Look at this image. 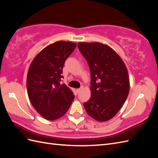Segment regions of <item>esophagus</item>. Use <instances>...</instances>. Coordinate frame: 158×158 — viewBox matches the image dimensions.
I'll return each mask as SVG.
<instances>
[{
    "label": "esophagus",
    "instance_id": "obj_1",
    "mask_svg": "<svg viewBox=\"0 0 158 158\" xmlns=\"http://www.w3.org/2000/svg\"><path fill=\"white\" fill-rule=\"evenodd\" d=\"M82 88H78V89H76V92H77L78 93H79L80 92V91L81 90H82Z\"/></svg>",
    "mask_w": 158,
    "mask_h": 158
}]
</instances>
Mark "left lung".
<instances>
[{"instance_id": "8db88e82", "label": "left lung", "mask_w": 158, "mask_h": 158, "mask_svg": "<svg viewBox=\"0 0 158 158\" xmlns=\"http://www.w3.org/2000/svg\"><path fill=\"white\" fill-rule=\"evenodd\" d=\"M91 73V98L84 103L89 115L99 122L112 118L128 97L130 83L125 64L111 47L99 42H79Z\"/></svg>"}]
</instances>
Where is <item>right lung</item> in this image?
I'll return each instance as SVG.
<instances>
[{
  "label": "right lung",
  "mask_w": 158,
  "mask_h": 158,
  "mask_svg": "<svg viewBox=\"0 0 158 158\" xmlns=\"http://www.w3.org/2000/svg\"><path fill=\"white\" fill-rule=\"evenodd\" d=\"M76 47L73 42L56 41L41 50L30 66L26 81L28 98L37 113L47 120L63 117L74 99L73 91L60 81L64 62Z\"/></svg>",
  "instance_id": "1"
}]
</instances>
